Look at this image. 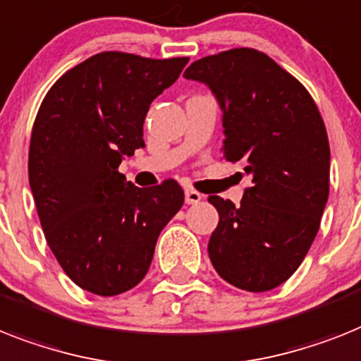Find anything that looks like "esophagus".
Returning <instances> with one entry per match:
<instances>
[{
  "instance_id": "esophagus-1",
  "label": "esophagus",
  "mask_w": 361,
  "mask_h": 361,
  "mask_svg": "<svg viewBox=\"0 0 361 361\" xmlns=\"http://www.w3.org/2000/svg\"><path fill=\"white\" fill-rule=\"evenodd\" d=\"M184 199H186L188 204H197L202 199V195L199 192H195V190H192V188H188L186 192H184Z\"/></svg>"
}]
</instances>
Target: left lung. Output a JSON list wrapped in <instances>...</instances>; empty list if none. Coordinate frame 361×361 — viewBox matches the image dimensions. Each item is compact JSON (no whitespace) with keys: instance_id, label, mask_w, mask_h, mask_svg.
<instances>
[{"instance_id":"1","label":"left lung","mask_w":361,"mask_h":361,"mask_svg":"<svg viewBox=\"0 0 361 361\" xmlns=\"http://www.w3.org/2000/svg\"><path fill=\"white\" fill-rule=\"evenodd\" d=\"M219 101L227 162L251 175L240 204L210 195L219 223L208 256L221 279L269 291L293 275L319 231L330 188V145L310 92L266 53L234 47L184 71Z\"/></svg>"}]
</instances>
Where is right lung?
Listing matches in <instances>:
<instances>
[{"label": "right lung", "instance_id": "1", "mask_svg": "<svg viewBox=\"0 0 361 361\" xmlns=\"http://www.w3.org/2000/svg\"><path fill=\"white\" fill-rule=\"evenodd\" d=\"M188 61L97 53L56 80L38 109L29 184L40 225L64 273L90 293L112 297L142 282L160 231L183 207L177 180L138 188L120 164L145 147L149 106Z\"/></svg>", "mask_w": 361, "mask_h": 361}]
</instances>
